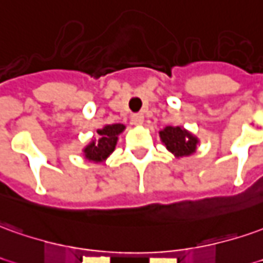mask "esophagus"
Returning <instances> with one entry per match:
<instances>
[{"instance_id": "34e87169", "label": "esophagus", "mask_w": 263, "mask_h": 263, "mask_svg": "<svg viewBox=\"0 0 263 263\" xmlns=\"http://www.w3.org/2000/svg\"><path fill=\"white\" fill-rule=\"evenodd\" d=\"M131 121H132V124H135V125H141V124L144 122V114L142 112L132 114Z\"/></svg>"}]
</instances>
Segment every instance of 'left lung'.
I'll use <instances>...</instances> for the list:
<instances>
[{"label":"left lung","instance_id":"8db88e82","mask_svg":"<svg viewBox=\"0 0 263 263\" xmlns=\"http://www.w3.org/2000/svg\"><path fill=\"white\" fill-rule=\"evenodd\" d=\"M159 135L163 144L172 154H175V157H185L195 152L198 139L179 126H166L159 132Z\"/></svg>","mask_w":263,"mask_h":263}]
</instances>
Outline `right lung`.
<instances>
[{
    "label": "right lung",
    "mask_w": 263,
    "mask_h": 263,
    "mask_svg": "<svg viewBox=\"0 0 263 263\" xmlns=\"http://www.w3.org/2000/svg\"><path fill=\"white\" fill-rule=\"evenodd\" d=\"M125 126L122 124H114V125H106L98 131V139L93 141L84 149L85 158L93 162H101L104 161L114 149L118 141V135L124 131Z\"/></svg>",
    "instance_id": "right-lung-1"
}]
</instances>
